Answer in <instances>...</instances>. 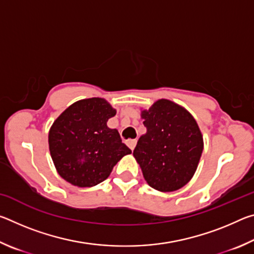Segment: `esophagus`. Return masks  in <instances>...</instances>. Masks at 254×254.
<instances>
[{
    "label": "esophagus",
    "instance_id": "1",
    "mask_svg": "<svg viewBox=\"0 0 254 254\" xmlns=\"http://www.w3.org/2000/svg\"><path fill=\"white\" fill-rule=\"evenodd\" d=\"M127 147L130 148L131 150H134V148H135V144H136V140H127Z\"/></svg>",
    "mask_w": 254,
    "mask_h": 254
}]
</instances>
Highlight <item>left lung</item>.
Masks as SVG:
<instances>
[{"label": "left lung", "instance_id": "obj_1", "mask_svg": "<svg viewBox=\"0 0 254 254\" xmlns=\"http://www.w3.org/2000/svg\"><path fill=\"white\" fill-rule=\"evenodd\" d=\"M141 117L147 133L133 151L144 179L160 191L184 187L194 176L203 152V136L184 107L159 100Z\"/></svg>", "mask_w": 254, "mask_h": 254}]
</instances>
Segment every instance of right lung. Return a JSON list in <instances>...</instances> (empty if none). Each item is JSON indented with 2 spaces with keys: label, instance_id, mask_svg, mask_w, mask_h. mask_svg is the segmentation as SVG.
Wrapping results in <instances>:
<instances>
[{
  "label": "right lung",
  "instance_id": "add662e5",
  "mask_svg": "<svg viewBox=\"0 0 254 254\" xmlns=\"http://www.w3.org/2000/svg\"><path fill=\"white\" fill-rule=\"evenodd\" d=\"M117 114L104 98L74 103L49 131V150L58 174L71 185L92 187L109 177L113 167L131 150L118 130L106 126Z\"/></svg>",
  "mask_w": 254,
  "mask_h": 254
}]
</instances>
